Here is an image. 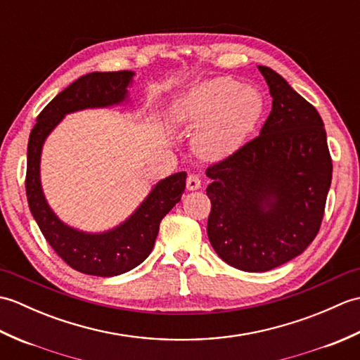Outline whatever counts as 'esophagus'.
Wrapping results in <instances>:
<instances>
[{
  "label": "esophagus",
  "mask_w": 360,
  "mask_h": 360,
  "mask_svg": "<svg viewBox=\"0 0 360 360\" xmlns=\"http://www.w3.org/2000/svg\"><path fill=\"white\" fill-rule=\"evenodd\" d=\"M186 186H187V190H190V192H195V190L201 188V179L198 178L196 174H188L187 181H186Z\"/></svg>",
  "instance_id": "1"
}]
</instances>
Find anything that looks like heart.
<instances>
[{"mask_svg": "<svg viewBox=\"0 0 360 360\" xmlns=\"http://www.w3.org/2000/svg\"><path fill=\"white\" fill-rule=\"evenodd\" d=\"M262 94L231 77L205 79L174 98L176 124L198 131L193 147L205 159H224L238 150L263 114Z\"/></svg>", "mask_w": 360, "mask_h": 360, "instance_id": "heart-1", "label": "heart"}]
</instances>
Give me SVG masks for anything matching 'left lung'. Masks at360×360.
Segmentation results:
<instances>
[{
  "label": "left lung",
  "instance_id": "left-lung-1",
  "mask_svg": "<svg viewBox=\"0 0 360 360\" xmlns=\"http://www.w3.org/2000/svg\"><path fill=\"white\" fill-rule=\"evenodd\" d=\"M272 110L259 131L207 168V235L236 269L266 272L303 254L322 223L333 178L323 120L280 74L258 66Z\"/></svg>",
  "mask_w": 360,
  "mask_h": 360
}]
</instances>
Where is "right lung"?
Here are the masks:
<instances>
[{"label":"right lung","mask_w":360,"mask_h":360,"mask_svg":"<svg viewBox=\"0 0 360 360\" xmlns=\"http://www.w3.org/2000/svg\"><path fill=\"white\" fill-rule=\"evenodd\" d=\"M133 71L89 72L71 83L37 117L27 143L26 195L30 213L46 241L72 269L114 277L139 266L155 246L162 218L181 201L186 188V172L160 179L125 221L103 232H85L57 217L41 187V151L49 134L66 114L83 110L128 105Z\"/></svg>","instance_id":"add662e5"}]
</instances>
